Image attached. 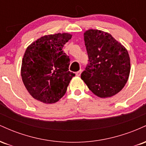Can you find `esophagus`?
Here are the masks:
<instances>
[{
    "label": "esophagus",
    "mask_w": 146,
    "mask_h": 146,
    "mask_svg": "<svg viewBox=\"0 0 146 146\" xmlns=\"http://www.w3.org/2000/svg\"><path fill=\"white\" fill-rule=\"evenodd\" d=\"M81 73H82V70H80V71L75 73V75H76L77 76H80V75H81Z\"/></svg>",
    "instance_id": "esophagus-1"
}]
</instances>
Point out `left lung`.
<instances>
[{"label": "left lung", "instance_id": "obj_1", "mask_svg": "<svg viewBox=\"0 0 146 146\" xmlns=\"http://www.w3.org/2000/svg\"><path fill=\"white\" fill-rule=\"evenodd\" d=\"M89 64L82 80L95 95L110 98L121 91L130 71L128 52L110 33L98 29L84 33Z\"/></svg>", "mask_w": 146, "mask_h": 146}]
</instances>
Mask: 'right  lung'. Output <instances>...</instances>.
I'll use <instances>...</instances> for the list:
<instances>
[{
    "instance_id": "add662e5",
    "label": "right lung",
    "mask_w": 146,
    "mask_h": 146,
    "mask_svg": "<svg viewBox=\"0 0 146 146\" xmlns=\"http://www.w3.org/2000/svg\"><path fill=\"white\" fill-rule=\"evenodd\" d=\"M71 37L68 33L45 35L27 48L22 61V80L29 94L38 101H59L75 75L68 71L70 59L62 51Z\"/></svg>"
}]
</instances>
